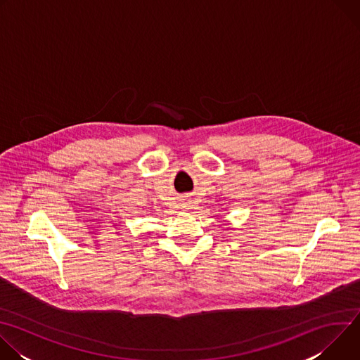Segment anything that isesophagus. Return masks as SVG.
I'll list each match as a JSON object with an SVG mask.
<instances>
[{"label":"esophagus","mask_w":360,"mask_h":360,"mask_svg":"<svg viewBox=\"0 0 360 360\" xmlns=\"http://www.w3.org/2000/svg\"><path fill=\"white\" fill-rule=\"evenodd\" d=\"M184 208H185V207H184Z\"/></svg>","instance_id":"34e87169"}]
</instances>
